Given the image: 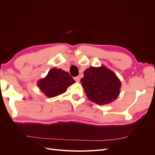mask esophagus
I'll return each mask as SVG.
<instances>
[{
    "label": "esophagus",
    "instance_id": "obj_1",
    "mask_svg": "<svg viewBox=\"0 0 155 155\" xmlns=\"http://www.w3.org/2000/svg\"><path fill=\"white\" fill-rule=\"evenodd\" d=\"M74 80L76 81V82H79V81H80V78H79V76L75 77V78H74Z\"/></svg>",
    "mask_w": 155,
    "mask_h": 155
}]
</instances>
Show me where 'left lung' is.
Returning a JSON list of instances; mask_svg holds the SVG:
<instances>
[{
  "instance_id": "left-lung-1",
  "label": "left lung",
  "mask_w": 155,
  "mask_h": 155,
  "mask_svg": "<svg viewBox=\"0 0 155 155\" xmlns=\"http://www.w3.org/2000/svg\"><path fill=\"white\" fill-rule=\"evenodd\" d=\"M81 83L87 97L98 105L114 101L120 93L121 83L120 79L104 65L86 69Z\"/></svg>"
}]
</instances>
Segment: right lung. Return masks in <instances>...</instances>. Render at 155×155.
I'll return each instance as SVG.
<instances>
[{
	"mask_svg": "<svg viewBox=\"0 0 155 155\" xmlns=\"http://www.w3.org/2000/svg\"><path fill=\"white\" fill-rule=\"evenodd\" d=\"M74 83V79L67 72L54 68L49 70L45 78L37 81V86L46 96L53 97L66 92L67 88Z\"/></svg>",
	"mask_w": 155,
	"mask_h": 155,
	"instance_id": "1",
	"label": "right lung"
}]
</instances>
